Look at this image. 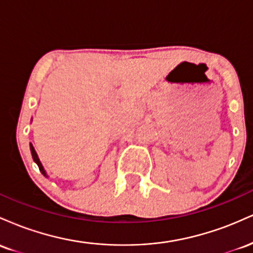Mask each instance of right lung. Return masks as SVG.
<instances>
[{"label": "right lung", "mask_w": 253, "mask_h": 253, "mask_svg": "<svg viewBox=\"0 0 253 253\" xmlns=\"http://www.w3.org/2000/svg\"><path fill=\"white\" fill-rule=\"evenodd\" d=\"M31 152H32V157H33L34 162H36V163L38 164V167H39V170H40V171H42V175H45V176H46V173H45V170H43L42 165V163H40L39 158H38V155H37L36 150H34V147H33V146H32V145H31Z\"/></svg>", "instance_id": "add662e5"}]
</instances>
